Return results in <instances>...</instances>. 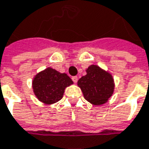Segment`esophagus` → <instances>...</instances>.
<instances>
[{
  "mask_svg": "<svg viewBox=\"0 0 149 149\" xmlns=\"http://www.w3.org/2000/svg\"><path fill=\"white\" fill-rule=\"evenodd\" d=\"M72 81H73V83H77V79H78V78H77V77H76V76H74V77H72Z\"/></svg>",
  "mask_w": 149,
  "mask_h": 149,
  "instance_id": "obj_1",
  "label": "esophagus"
}]
</instances>
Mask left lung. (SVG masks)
I'll list each match as a JSON object with an SVG mask.
<instances>
[{
	"mask_svg": "<svg viewBox=\"0 0 149 149\" xmlns=\"http://www.w3.org/2000/svg\"><path fill=\"white\" fill-rule=\"evenodd\" d=\"M77 85L81 88L85 100L94 105L104 104L114 91L111 75L97 66H89L87 75L78 80Z\"/></svg>",
	"mask_w": 149,
	"mask_h": 149,
	"instance_id": "left-lung-1",
	"label": "left lung"
}]
</instances>
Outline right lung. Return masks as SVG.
<instances>
[{
	"mask_svg": "<svg viewBox=\"0 0 149 149\" xmlns=\"http://www.w3.org/2000/svg\"><path fill=\"white\" fill-rule=\"evenodd\" d=\"M72 83L66 73L47 68L35 76L33 88L39 100L45 104H53L61 100L65 88Z\"/></svg>",
	"mask_w": 149,
	"mask_h": 149,
	"instance_id": "add662e5",
	"label": "right lung"
}]
</instances>
